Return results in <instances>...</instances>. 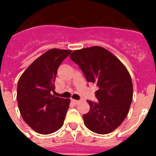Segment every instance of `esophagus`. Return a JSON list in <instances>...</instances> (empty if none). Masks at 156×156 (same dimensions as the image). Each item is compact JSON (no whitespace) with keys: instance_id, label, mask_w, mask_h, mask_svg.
I'll list each match as a JSON object with an SVG mask.
<instances>
[{"instance_id":"obj_1","label":"esophagus","mask_w":156,"mask_h":156,"mask_svg":"<svg viewBox=\"0 0 156 156\" xmlns=\"http://www.w3.org/2000/svg\"><path fill=\"white\" fill-rule=\"evenodd\" d=\"M72 102L73 103L74 105H77V104H79V103H80V101L74 100V99H73V100H72Z\"/></svg>"}]
</instances>
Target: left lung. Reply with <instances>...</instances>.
<instances>
[{
	"label": "left lung",
	"instance_id": "left-lung-1",
	"mask_svg": "<svg viewBox=\"0 0 156 156\" xmlns=\"http://www.w3.org/2000/svg\"><path fill=\"white\" fill-rule=\"evenodd\" d=\"M70 58L80 67L88 82L98 87L95 96L98 102L90 105L83 115L88 129L99 134L115 130L126 119L133 99V83L125 66L102 47L76 50Z\"/></svg>",
	"mask_w": 156,
	"mask_h": 156
}]
</instances>
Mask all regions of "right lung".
Masks as SVG:
<instances>
[{
  "label": "right lung",
  "mask_w": 156,
  "mask_h": 156,
  "mask_svg": "<svg viewBox=\"0 0 156 156\" xmlns=\"http://www.w3.org/2000/svg\"><path fill=\"white\" fill-rule=\"evenodd\" d=\"M72 51L53 48L37 58L18 82L17 101L23 119L37 133L49 134L64 123L70 99L55 97L59 66Z\"/></svg>",
  "instance_id": "obj_1"
}]
</instances>
